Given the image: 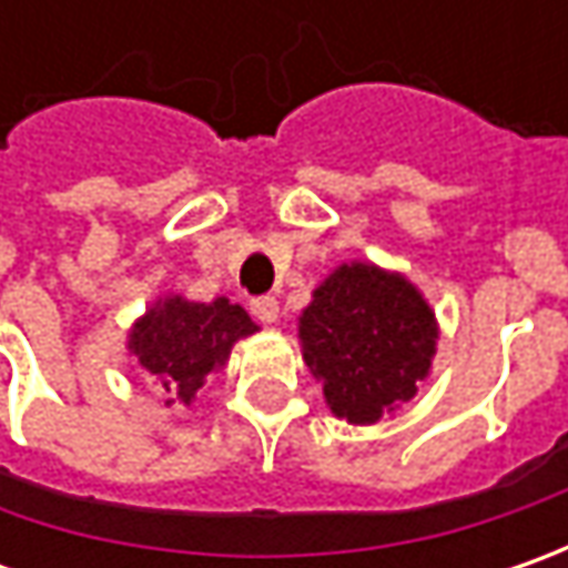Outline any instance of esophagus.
<instances>
[{
    "label": "esophagus",
    "instance_id": "34e87169",
    "mask_svg": "<svg viewBox=\"0 0 568 568\" xmlns=\"http://www.w3.org/2000/svg\"><path fill=\"white\" fill-rule=\"evenodd\" d=\"M252 316L258 318V322H265V325H272L277 322V313H281V306H277V300L274 296H255L250 303Z\"/></svg>",
    "mask_w": 568,
    "mask_h": 568
}]
</instances>
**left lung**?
<instances>
[{
  "mask_svg": "<svg viewBox=\"0 0 568 568\" xmlns=\"http://www.w3.org/2000/svg\"><path fill=\"white\" fill-rule=\"evenodd\" d=\"M436 316L395 272L344 262L300 316L303 361L347 424H376L417 395L436 354Z\"/></svg>",
  "mask_w": 568,
  "mask_h": 568,
  "instance_id": "8db88e82",
  "label": "left lung"
}]
</instances>
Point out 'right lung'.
Masks as SVG:
<instances>
[{
  "label": "right lung",
  "mask_w": 568,
  "mask_h": 568,
  "mask_svg": "<svg viewBox=\"0 0 568 568\" xmlns=\"http://www.w3.org/2000/svg\"><path fill=\"white\" fill-rule=\"evenodd\" d=\"M258 332L250 313L227 296L214 303H192L183 296L158 300L129 332V351L144 373L164 392V404L199 402L207 373L221 369L230 347Z\"/></svg>",
  "instance_id": "obj_1"
}]
</instances>
